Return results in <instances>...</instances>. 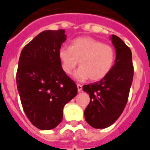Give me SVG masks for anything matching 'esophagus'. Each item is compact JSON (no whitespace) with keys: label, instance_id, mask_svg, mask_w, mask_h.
Instances as JSON below:
<instances>
[{"label":"esophagus","instance_id":"obj_1","mask_svg":"<svg viewBox=\"0 0 150 150\" xmlns=\"http://www.w3.org/2000/svg\"><path fill=\"white\" fill-rule=\"evenodd\" d=\"M77 88H78V91L79 92H81V91H82V85H81V84H77Z\"/></svg>","mask_w":150,"mask_h":150}]
</instances>
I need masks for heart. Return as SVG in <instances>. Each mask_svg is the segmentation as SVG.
<instances>
[{
  "label": "heart",
  "instance_id": "heart-1",
  "mask_svg": "<svg viewBox=\"0 0 150 150\" xmlns=\"http://www.w3.org/2000/svg\"><path fill=\"white\" fill-rule=\"evenodd\" d=\"M58 55L62 70L67 75L72 73L79 60L81 66L74 77L81 81L88 78L93 81L103 79L111 71L115 60L112 47L90 37L78 38L70 47H61Z\"/></svg>",
  "mask_w": 150,
  "mask_h": 150
}]
</instances>
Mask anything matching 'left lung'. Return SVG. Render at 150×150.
I'll return each instance as SVG.
<instances>
[{
    "mask_svg": "<svg viewBox=\"0 0 150 150\" xmlns=\"http://www.w3.org/2000/svg\"><path fill=\"white\" fill-rule=\"evenodd\" d=\"M110 39L116 53L112 69L100 81L83 86L91 99L84 118L97 129L112 125L119 118L127 104L134 76L131 49L118 36L112 35Z\"/></svg>",
    "mask_w": 150,
    "mask_h": 150,
    "instance_id": "obj_1",
    "label": "left lung"
}]
</instances>
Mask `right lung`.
<instances>
[{"instance_id": "add662e5", "label": "right lung", "mask_w": 150, "mask_h": 150, "mask_svg": "<svg viewBox=\"0 0 150 150\" xmlns=\"http://www.w3.org/2000/svg\"><path fill=\"white\" fill-rule=\"evenodd\" d=\"M66 40L63 29L44 31L24 47L19 57L16 84L21 103L38 129L57 127L62 122L64 106L78 93L58 55Z\"/></svg>"}]
</instances>
